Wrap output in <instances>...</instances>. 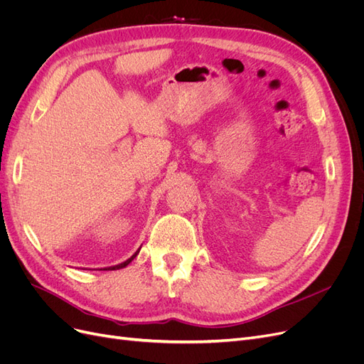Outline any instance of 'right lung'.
Segmentation results:
<instances>
[{
    "label": "right lung",
    "mask_w": 364,
    "mask_h": 364,
    "mask_svg": "<svg viewBox=\"0 0 364 364\" xmlns=\"http://www.w3.org/2000/svg\"><path fill=\"white\" fill-rule=\"evenodd\" d=\"M138 252H139V250H138ZM138 252H136V253H138ZM136 253H135V255H132V257H130V258H129V259H127V261H124V262H121V264H118V266H115V267H112V269H111V270H117V269H123V267H126V266H129V264H130V262H132V259H134V258H135V257H136Z\"/></svg>",
    "instance_id": "obj_1"
}]
</instances>
